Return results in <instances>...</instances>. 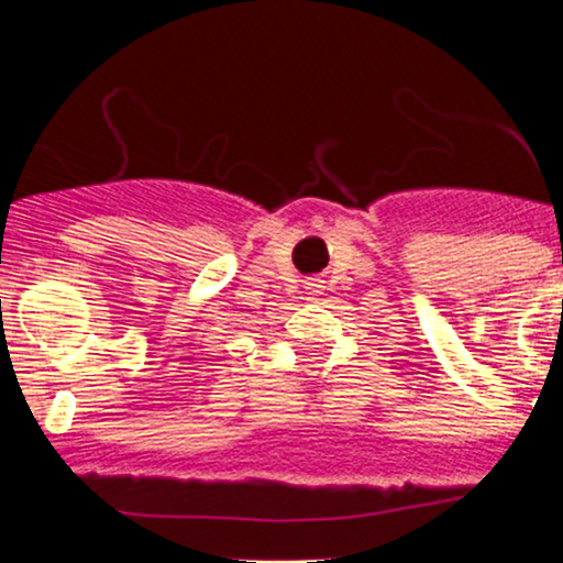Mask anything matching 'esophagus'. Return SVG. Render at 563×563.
<instances>
[{
	"label": "esophagus",
	"mask_w": 563,
	"mask_h": 563,
	"mask_svg": "<svg viewBox=\"0 0 563 563\" xmlns=\"http://www.w3.org/2000/svg\"><path fill=\"white\" fill-rule=\"evenodd\" d=\"M321 279H310V282H305V292H308L310 297H318L321 295Z\"/></svg>",
	"instance_id": "esophagus-1"
}]
</instances>
